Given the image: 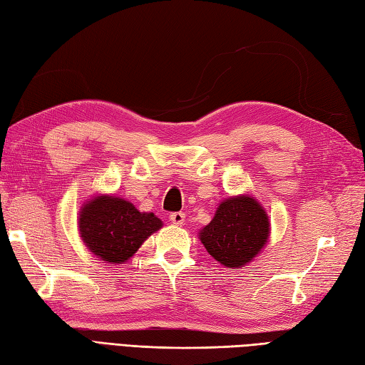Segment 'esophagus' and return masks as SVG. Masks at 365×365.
Returning a JSON list of instances; mask_svg holds the SVG:
<instances>
[{
    "mask_svg": "<svg viewBox=\"0 0 365 365\" xmlns=\"http://www.w3.org/2000/svg\"><path fill=\"white\" fill-rule=\"evenodd\" d=\"M170 220H172L173 225H184L185 214H184V212H173V214H170Z\"/></svg>",
    "mask_w": 365,
    "mask_h": 365,
    "instance_id": "obj_1",
    "label": "esophagus"
}]
</instances>
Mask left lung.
<instances>
[{
	"label": "left lung",
	"mask_w": 365,
	"mask_h": 365,
	"mask_svg": "<svg viewBox=\"0 0 365 365\" xmlns=\"http://www.w3.org/2000/svg\"><path fill=\"white\" fill-rule=\"evenodd\" d=\"M269 235V215L262 203L247 193L222 200L212 220L198 232L207 254L233 269L254 262Z\"/></svg>",
	"instance_id": "left-lung-1"
}]
</instances>
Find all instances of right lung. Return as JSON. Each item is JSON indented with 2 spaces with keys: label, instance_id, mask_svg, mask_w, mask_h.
I'll use <instances>...</instances> for the list:
<instances>
[{
  "label": "right lung",
  "instance_id": "add662e5",
  "mask_svg": "<svg viewBox=\"0 0 365 365\" xmlns=\"http://www.w3.org/2000/svg\"><path fill=\"white\" fill-rule=\"evenodd\" d=\"M77 220L86 249L108 264L128 262L163 225L154 212H141L129 200L108 193L86 200Z\"/></svg>",
  "mask_w": 365,
  "mask_h": 365
}]
</instances>
